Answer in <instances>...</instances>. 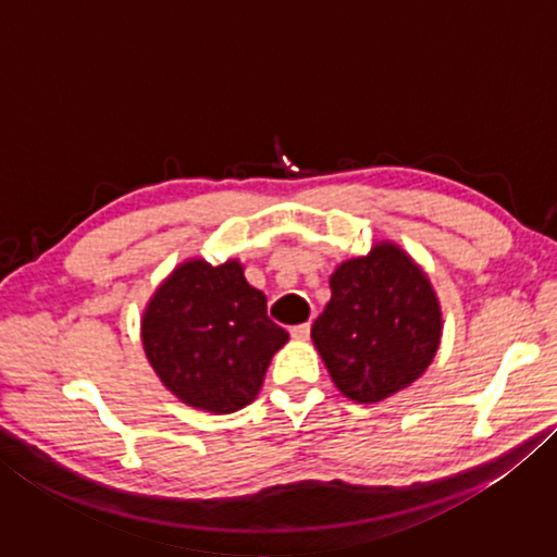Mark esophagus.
<instances>
[{
  "label": "esophagus",
  "instance_id": "obj_1",
  "mask_svg": "<svg viewBox=\"0 0 557 557\" xmlns=\"http://www.w3.org/2000/svg\"><path fill=\"white\" fill-rule=\"evenodd\" d=\"M309 332H312V326H309V322H307V324H297V326H292V329H289L292 338H297V342H307V338H309Z\"/></svg>",
  "mask_w": 557,
  "mask_h": 557
}]
</instances>
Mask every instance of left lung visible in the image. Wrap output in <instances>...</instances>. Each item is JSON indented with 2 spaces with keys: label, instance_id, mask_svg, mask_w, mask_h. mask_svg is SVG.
Returning <instances> with one entry per match:
<instances>
[{
  "label": "left lung",
  "instance_id": "obj_1",
  "mask_svg": "<svg viewBox=\"0 0 557 557\" xmlns=\"http://www.w3.org/2000/svg\"><path fill=\"white\" fill-rule=\"evenodd\" d=\"M332 299L312 342L346 398L379 403L418 381L435 358L442 309L422 268L400 245L381 240L369 256L334 270Z\"/></svg>",
  "mask_w": 557,
  "mask_h": 557
}]
</instances>
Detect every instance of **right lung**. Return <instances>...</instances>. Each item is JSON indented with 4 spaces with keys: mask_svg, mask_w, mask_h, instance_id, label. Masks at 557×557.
I'll return each instance as SVG.
<instances>
[{
    "mask_svg": "<svg viewBox=\"0 0 557 557\" xmlns=\"http://www.w3.org/2000/svg\"><path fill=\"white\" fill-rule=\"evenodd\" d=\"M287 338L238 260L215 268L201 258L182 262L143 314V346L159 381L182 403L213 414L256 400Z\"/></svg>",
    "mask_w": 557,
    "mask_h": 557,
    "instance_id": "add662e5",
    "label": "right lung"
}]
</instances>
